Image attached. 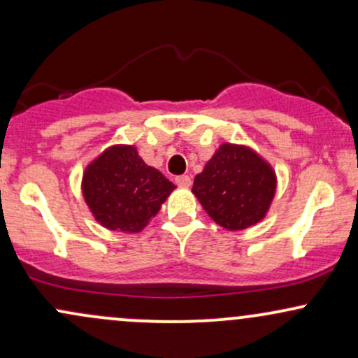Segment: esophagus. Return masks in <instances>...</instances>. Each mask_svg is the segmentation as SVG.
Here are the masks:
<instances>
[{"instance_id": "esophagus-1", "label": "esophagus", "mask_w": 358, "mask_h": 358, "mask_svg": "<svg viewBox=\"0 0 358 358\" xmlns=\"http://www.w3.org/2000/svg\"><path fill=\"white\" fill-rule=\"evenodd\" d=\"M176 185H178V187H183V188H187V187H190L192 185V178L188 175H180V176H176Z\"/></svg>"}]
</instances>
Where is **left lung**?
Listing matches in <instances>:
<instances>
[{
  "mask_svg": "<svg viewBox=\"0 0 358 358\" xmlns=\"http://www.w3.org/2000/svg\"><path fill=\"white\" fill-rule=\"evenodd\" d=\"M274 168L245 145L222 143L193 180V195L227 231H244L268 215L276 195Z\"/></svg>",
  "mask_w": 358,
  "mask_h": 358,
  "instance_id": "8db88e82",
  "label": "left lung"
}]
</instances>
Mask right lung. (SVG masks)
<instances>
[{"instance_id": "1", "label": "right lung", "mask_w": 358, "mask_h": 358, "mask_svg": "<svg viewBox=\"0 0 358 358\" xmlns=\"http://www.w3.org/2000/svg\"><path fill=\"white\" fill-rule=\"evenodd\" d=\"M175 188L162 171L143 162L134 145L109 146L82 175L90 213L114 232H141Z\"/></svg>"}]
</instances>
